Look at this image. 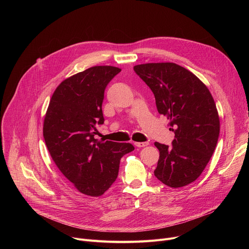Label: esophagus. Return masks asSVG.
I'll return each instance as SVG.
<instances>
[{
	"instance_id": "34e87169",
	"label": "esophagus",
	"mask_w": 249,
	"mask_h": 249,
	"mask_svg": "<svg viewBox=\"0 0 249 249\" xmlns=\"http://www.w3.org/2000/svg\"><path fill=\"white\" fill-rule=\"evenodd\" d=\"M134 145L138 148H143L149 145V142H136V143H134Z\"/></svg>"
}]
</instances>
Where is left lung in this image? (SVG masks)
Instances as JSON below:
<instances>
[{
  "instance_id": "8db88e82",
  "label": "left lung",
  "mask_w": 249,
  "mask_h": 249,
  "mask_svg": "<svg viewBox=\"0 0 249 249\" xmlns=\"http://www.w3.org/2000/svg\"><path fill=\"white\" fill-rule=\"evenodd\" d=\"M134 71L153 91L159 113L169 119L174 133L170 146L155 143L160 151L155 176L169 187L185 186L200 176L218 143L214 98L194 74L177 64H142Z\"/></svg>"
}]
</instances>
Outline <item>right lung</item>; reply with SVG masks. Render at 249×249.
Wrapping results in <instances>:
<instances>
[{
  "mask_svg": "<svg viewBox=\"0 0 249 249\" xmlns=\"http://www.w3.org/2000/svg\"><path fill=\"white\" fill-rule=\"evenodd\" d=\"M121 72L94 66L63 81L55 89L44 118L43 137L52 160L83 194L100 196L116 180L121 158L130 143L94 138L103 124L102 102L109 82Z\"/></svg>",
  "mask_w": 249,
  "mask_h": 249,
  "instance_id": "1",
  "label": "right lung"
}]
</instances>
